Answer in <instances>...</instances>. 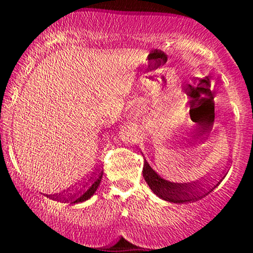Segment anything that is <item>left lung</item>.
Segmentation results:
<instances>
[{
	"instance_id": "obj_1",
	"label": "left lung",
	"mask_w": 253,
	"mask_h": 253,
	"mask_svg": "<svg viewBox=\"0 0 253 253\" xmlns=\"http://www.w3.org/2000/svg\"><path fill=\"white\" fill-rule=\"evenodd\" d=\"M142 175H144L146 183L148 184L151 190L158 197L168 202H173V204H189V202L199 201L202 197H205L206 195L212 192L222 181V179H220L214 186L210 187L208 190L202 189L200 186V181L194 184L169 183V181L161 178L158 174H156V171L148 166L146 161L144 162V168H142Z\"/></svg>"
}]
</instances>
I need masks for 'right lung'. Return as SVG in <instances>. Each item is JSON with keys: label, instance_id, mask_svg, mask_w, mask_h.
<instances>
[{"label": "right lung", "instance_id": "add662e5", "mask_svg": "<svg viewBox=\"0 0 253 253\" xmlns=\"http://www.w3.org/2000/svg\"><path fill=\"white\" fill-rule=\"evenodd\" d=\"M102 173L103 171H101V173H98L97 175L93 178L92 183L91 185H88L87 190H75L74 192H68V194L66 195H53V196H51V199H54V200H59V201H64V202H70V204H79V202H83L85 201V200L90 199L91 196H92L93 194H95V191L97 190L98 185L101 183V178H102Z\"/></svg>", "mask_w": 253, "mask_h": 253}]
</instances>
